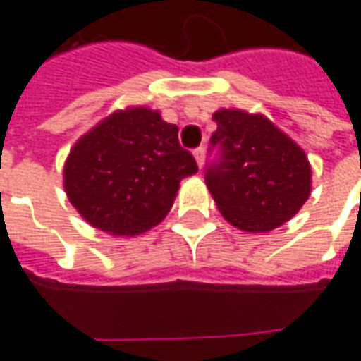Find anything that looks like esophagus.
Masks as SVG:
<instances>
[{"instance_id":"1","label":"esophagus","mask_w":361,"mask_h":361,"mask_svg":"<svg viewBox=\"0 0 361 361\" xmlns=\"http://www.w3.org/2000/svg\"><path fill=\"white\" fill-rule=\"evenodd\" d=\"M193 157H195V160H197V166H199V168H203V164H204V147H199V149L193 150Z\"/></svg>"}]
</instances>
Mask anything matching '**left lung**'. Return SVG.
I'll return each mask as SVG.
<instances>
[{
  "label": "left lung",
  "instance_id": "8db88e82",
  "mask_svg": "<svg viewBox=\"0 0 361 361\" xmlns=\"http://www.w3.org/2000/svg\"><path fill=\"white\" fill-rule=\"evenodd\" d=\"M211 145L219 158L204 181L222 216L243 232H271L300 211L311 193L307 157L261 114L214 111Z\"/></svg>",
  "mask_w": 361,
  "mask_h": 361
}]
</instances>
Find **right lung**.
Wrapping results in <instances>:
<instances>
[{"mask_svg": "<svg viewBox=\"0 0 361 361\" xmlns=\"http://www.w3.org/2000/svg\"><path fill=\"white\" fill-rule=\"evenodd\" d=\"M178 126L145 106L114 111L75 142L63 166L67 199L90 226L139 235L170 212L180 181L197 173Z\"/></svg>", "mask_w": 361, "mask_h": 361, "instance_id": "1", "label": "right lung"}]
</instances>
